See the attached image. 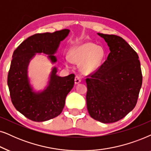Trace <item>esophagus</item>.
<instances>
[{"label": "esophagus", "instance_id": "obj_1", "mask_svg": "<svg viewBox=\"0 0 151 151\" xmlns=\"http://www.w3.org/2000/svg\"><path fill=\"white\" fill-rule=\"evenodd\" d=\"M81 79L80 77H79V76H76L75 79H74V83H75V84H79V83H81Z\"/></svg>", "mask_w": 151, "mask_h": 151}]
</instances>
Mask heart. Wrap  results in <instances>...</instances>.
I'll return each instance as SVG.
<instances>
[{"mask_svg": "<svg viewBox=\"0 0 151 151\" xmlns=\"http://www.w3.org/2000/svg\"><path fill=\"white\" fill-rule=\"evenodd\" d=\"M104 50L101 46H96L90 42L76 45L70 50L69 58L64 59V63L68 65L70 62L81 63V69L86 73L95 71L101 65L104 57Z\"/></svg>", "mask_w": 151, "mask_h": 151, "instance_id": "b5f03b06", "label": "heart"}]
</instances>
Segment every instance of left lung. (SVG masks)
Here are the masks:
<instances>
[{
    "mask_svg": "<svg viewBox=\"0 0 151 151\" xmlns=\"http://www.w3.org/2000/svg\"><path fill=\"white\" fill-rule=\"evenodd\" d=\"M97 35L109 47L107 59L86 79L87 109L101 123L124 118L135 106L142 84L141 65L137 52L122 37Z\"/></svg>",
    "mask_w": 151,
    "mask_h": 151,
    "instance_id": "8db88e82",
    "label": "left lung"
}]
</instances>
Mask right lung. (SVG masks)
<instances>
[{
	"label": "right lung",
	"instance_id": "add662e5",
	"mask_svg": "<svg viewBox=\"0 0 151 151\" xmlns=\"http://www.w3.org/2000/svg\"><path fill=\"white\" fill-rule=\"evenodd\" d=\"M70 33L64 29L53 33L37 34L28 37L14 50L7 77V85L14 106L18 111L34 122H45L61 113L66 96L73 88L74 74L66 77L57 75L53 67L47 85L35 91L28 77V65L37 54H45L52 64L57 61L55 54Z\"/></svg>",
	"mask_w": 151,
	"mask_h": 151
}]
</instances>
